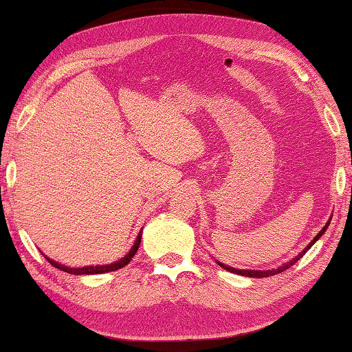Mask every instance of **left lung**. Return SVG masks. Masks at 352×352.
I'll use <instances>...</instances> for the list:
<instances>
[{"label": "left lung", "mask_w": 352, "mask_h": 352, "mask_svg": "<svg viewBox=\"0 0 352 352\" xmlns=\"http://www.w3.org/2000/svg\"><path fill=\"white\" fill-rule=\"evenodd\" d=\"M331 222V220H329ZM329 222H327L324 226H323V230L320 231V233L314 237V239L311 241V243H309V245L302 250V252L298 254V256H295L294 259L292 261H289V262H285L284 265H281V267H278V269H272V270H239V269H233V267H228V265H225V264H222V262H219L217 261V264L222 267V269H225V270H228V272H231V273H236V275H241V276H248V278H267V276H273V275H278V273H281V272H284V270H287L289 267H292L295 264L296 261H300L302 256H305V253L307 252L309 248H311L315 242H317L321 236L324 234V231L327 230V225H329Z\"/></svg>", "instance_id": "obj_1"}]
</instances>
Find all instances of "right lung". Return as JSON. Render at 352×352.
<instances>
[{"instance_id": "1", "label": "right lung", "mask_w": 352, "mask_h": 352, "mask_svg": "<svg viewBox=\"0 0 352 352\" xmlns=\"http://www.w3.org/2000/svg\"><path fill=\"white\" fill-rule=\"evenodd\" d=\"M140 243H141V233L138 234V237H136V241L133 243L132 250H130V252L126 256H124V258H121L119 261L113 262V264H109V265H88V267H79V269H73V267H67V265L58 264V262L52 261L50 258H46V256H45V258L47 259V262H51V265H54L56 269L62 270V272H67V273H71V275H99V273L115 272V270L122 269V267H126L129 262L132 261L135 253L138 252Z\"/></svg>"}]
</instances>
